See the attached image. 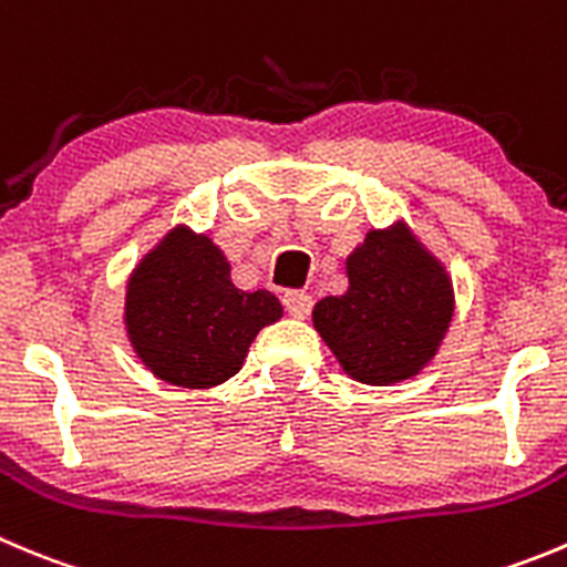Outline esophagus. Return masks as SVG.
Returning a JSON list of instances; mask_svg holds the SVG:
<instances>
[{"label":"esophagus","instance_id":"1","mask_svg":"<svg viewBox=\"0 0 567 567\" xmlns=\"http://www.w3.org/2000/svg\"><path fill=\"white\" fill-rule=\"evenodd\" d=\"M282 301L285 310H288L293 319H305V316L310 313V308H313V296L305 293V290H288Z\"/></svg>","mask_w":567,"mask_h":567}]
</instances>
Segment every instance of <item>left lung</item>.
Instances as JSON below:
<instances>
[{
  "instance_id": "left-lung-1",
  "label": "left lung",
  "mask_w": 567,
  "mask_h": 567,
  "mask_svg": "<svg viewBox=\"0 0 567 567\" xmlns=\"http://www.w3.org/2000/svg\"><path fill=\"white\" fill-rule=\"evenodd\" d=\"M349 288L316 301L313 327L343 374L367 385L416 378L456 313L453 279L405 220L369 229L347 257Z\"/></svg>"
}]
</instances>
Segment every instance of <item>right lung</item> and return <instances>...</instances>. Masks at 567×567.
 Wrapping results in <instances>:
<instances>
[{
    "label": "right lung",
    "mask_w": 567,
    "mask_h": 567,
    "mask_svg": "<svg viewBox=\"0 0 567 567\" xmlns=\"http://www.w3.org/2000/svg\"><path fill=\"white\" fill-rule=\"evenodd\" d=\"M282 319L271 290H243L206 231L173 226L125 282L123 324L153 378L182 389H212L243 369L262 327Z\"/></svg>",
    "instance_id": "right-lung-1"
}]
</instances>
